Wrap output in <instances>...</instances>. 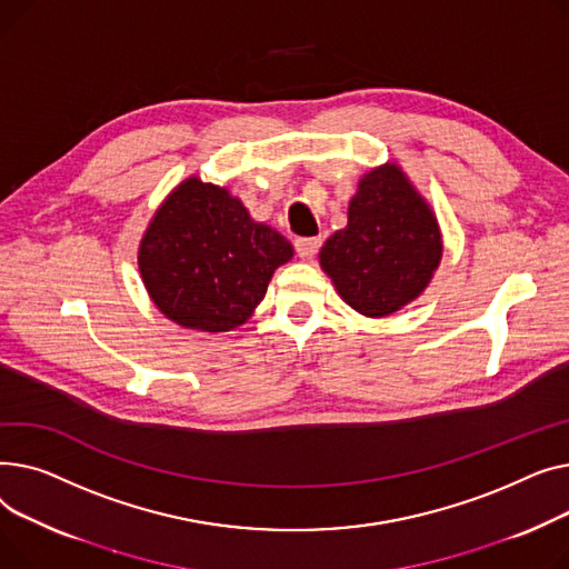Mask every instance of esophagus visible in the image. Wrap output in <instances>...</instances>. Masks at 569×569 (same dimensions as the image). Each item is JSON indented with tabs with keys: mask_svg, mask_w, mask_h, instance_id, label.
Instances as JSON below:
<instances>
[{
	"mask_svg": "<svg viewBox=\"0 0 569 569\" xmlns=\"http://www.w3.org/2000/svg\"><path fill=\"white\" fill-rule=\"evenodd\" d=\"M319 246H321V241H319L317 237H312V239H296V243H293L296 254H298L300 259H310V257H315V254H317V250H319Z\"/></svg>",
	"mask_w": 569,
	"mask_h": 569,
	"instance_id": "obj_1",
	"label": "esophagus"
}]
</instances>
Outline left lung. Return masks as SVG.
Here are the masks:
<instances>
[{
  "instance_id": "8db88e82",
  "label": "left lung",
  "mask_w": 569,
  "mask_h": 569,
  "mask_svg": "<svg viewBox=\"0 0 569 569\" xmlns=\"http://www.w3.org/2000/svg\"><path fill=\"white\" fill-rule=\"evenodd\" d=\"M431 209L397 164L365 174L349 204V224L319 252L321 269L365 317H386L418 298L441 261Z\"/></svg>"
}]
</instances>
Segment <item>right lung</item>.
I'll list each match as a JSON object with an SVG mask.
<instances>
[{"label": "right lung", "instance_id": "obj_1", "mask_svg": "<svg viewBox=\"0 0 569 569\" xmlns=\"http://www.w3.org/2000/svg\"><path fill=\"white\" fill-rule=\"evenodd\" d=\"M291 254L282 233L252 222L239 199L192 177L153 216L140 246V273L167 319L222 332L252 315Z\"/></svg>", "mask_w": 569, "mask_h": 569}]
</instances>
